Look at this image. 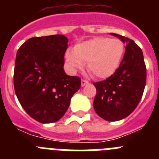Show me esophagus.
Returning a JSON list of instances; mask_svg holds the SVG:
<instances>
[{
    "instance_id": "1",
    "label": "esophagus",
    "mask_w": 159,
    "mask_h": 159,
    "mask_svg": "<svg viewBox=\"0 0 159 159\" xmlns=\"http://www.w3.org/2000/svg\"><path fill=\"white\" fill-rule=\"evenodd\" d=\"M89 84V82H88V80H81V86L84 87L85 86V85H87V84Z\"/></svg>"
}]
</instances>
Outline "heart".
Here are the masks:
<instances>
[{
    "label": "heart",
    "mask_w": 159,
    "mask_h": 159,
    "mask_svg": "<svg viewBox=\"0 0 159 159\" xmlns=\"http://www.w3.org/2000/svg\"><path fill=\"white\" fill-rule=\"evenodd\" d=\"M124 45L121 40L108 37L92 38L78 43L65 53L67 62L73 70L81 69L87 63L93 76L105 79L116 72L123 59Z\"/></svg>",
    "instance_id": "1"
}]
</instances>
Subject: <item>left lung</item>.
I'll list each match as a JSON object with an SVG mask.
<instances>
[{"instance_id":"1","label":"left lung","mask_w":159,"mask_h":159,"mask_svg":"<svg viewBox=\"0 0 159 159\" xmlns=\"http://www.w3.org/2000/svg\"><path fill=\"white\" fill-rule=\"evenodd\" d=\"M111 34L127 43L125 53L113 75L93 84L96 88L93 106L98 116L114 122L127 117L138 106L146 86L147 69L143 51L134 40Z\"/></svg>"}]
</instances>
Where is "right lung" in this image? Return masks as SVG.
<instances>
[{
    "label": "right lung",
    "instance_id": "right-lung-1",
    "mask_svg": "<svg viewBox=\"0 0 159 159\" xmlns=\"http://www.w3.org/2000/svg\"><path fill=\"white\" fill-rule=\"evenodd\" d=\"M68 40L64 35L32 37L16 52L13 84L20 103L41 123L58 121L81 86L78 76L64 70Z\"/></svg>",
    "mask_w": 159,
    "mask_h": 159
}]
</instances>
